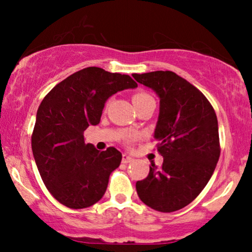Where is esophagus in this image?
I'll use <instances>...</instances> for the list:
<instances>
[{
  "mask_svg": "<svg viewBox=\"0 0 252 252\" xmlns=\"http://www.w3.org/2000/svg\"><path fill=\"white\" fill-rule=\"evenodd\" d=\"M131 161H134V158H131L129 154H126V153H124V154L122 155V162L129 163V162H131Z\"/></svg>",
  "mask_w": 252,
  "mask_h": 252,
  "instance_id": "obj_1",
  "label": "esophagus"
}]
</instances>
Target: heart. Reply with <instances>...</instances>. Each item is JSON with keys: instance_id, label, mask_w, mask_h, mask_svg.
I'll return each mask as SVG.
<instances>
[{"instance_id": "1", "label": "heart", "mask_w": 252, "mask_h": 252, "mask_svg": "<svg viewBox=\"0 0 252 252\" xmlns=\"http://www.w3.org/2000/svg\"><path fill=\"white\" fill-rule=\"evenodd\" d=\"M146 98H150L149 94H136L134 97H132V102H137V100L146 99Z\"/></svg>"}]
</instances>
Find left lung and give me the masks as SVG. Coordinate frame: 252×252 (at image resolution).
<instances>
[{
    "mask_svg": "<svg viewBox=\"0 0 252 252\" xmlns=\"http://www.w3.org/2000/svg\"><path fill=\"white\" fill-rule=\"evenodd\" d=\"M160 99L154 138L163 156L136 182L138 198L150 209L174 212L200 194L220 155L218 120L207 98L172 71L132 74Z\"/></svg>",
    "mask_w": 252,
    "mask_h": 252,
    "instance_id": "left-lung-1",
    "label": "left lung"
}]
</instances>
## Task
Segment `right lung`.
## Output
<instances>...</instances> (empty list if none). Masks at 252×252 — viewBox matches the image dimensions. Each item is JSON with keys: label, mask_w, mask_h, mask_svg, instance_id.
<instances>
[{"label": "right lung", "mask_w": 252, "mask_h": 252, "mask_svg": "<svg viewBox=\"0 0 252 252\" xmlns=\"http://www.w3.org/2000/svg\"><path fill=\"white\" fill-rule=\"evenodd\" d=\"M137 88L128 74L88 67L71 74L48 92L36 112L32 150L50 193L70 209H85L103 198L109 176L122 154L85 143L84 131L97 126L106 100Z\"/></svg>", "instance_id": "add662e5"}]
</instances>
